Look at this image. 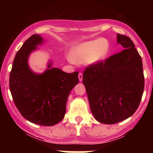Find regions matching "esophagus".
Segmentation results:
<instances>
[{"instance_id": "1", "label": "esophagus", "mask_w": 153, "mask_h": 153, "mask_svg": "<svg viewBox=\"0 0 153 153\" xmlns=\"http://www.w3.org/2000/svg\"><path fill=\"white\" fill-rule=\"evenodd\" d=\"M78 79H79L80 81H82V79H83V74L81 73V72H80V73L78 74Z\"/></svg>"}]
</instances>
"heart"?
Listing matches in <instances>:
<instances>
[{
    "instance_id": "heart-1",
    "label": "heart",
    "mask_w": 153,
    "mask_h": 153,
    "mask_svg": "<svg viewBox=\"0 0 153 153\" xmlns=\"http://www.w3.org/2000/svg\"><path fill=\"white\" fill-rule=\"evenodd\" d=\"M109 52V45L104 38H97L75 46L72 49L70 58L73 62L94 65L104 61Z\"/></svg>"
}]
</instances>
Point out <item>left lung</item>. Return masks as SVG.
Instances as JSON below:
<instances>
[{"label": "left lung", "mask_w": 153, "mask_h": 153, "mask_svg": "<svg viewBox=\"0 0 153 153\" xmlns=\"http://www.w3.org/2000/svg\"><path fill=\"white\" fill-rule=\"evenodd\" d=\"M124 48L105 61L86 68L83 84L95 119L114 124L132 116L139 106L144 89L141 57L127 36L117 34Z\"/></svg>", "instance_id": "left-lung-1"}]
</instances>
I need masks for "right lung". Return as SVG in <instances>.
<instances>
[{
    "label": "right lung",
    "mask_w": 153,
    "mask_h": 153,
    "mask_svg": "<svg viewBox=\"0 0 153 153\" xmlns=\"http://www.w3.org/2000/svg\"><path fill=\"white\" fill-rule=\"evenodd\" d=\"M44 41L32 35L18 51L10 75V89L14 103L27 121L42 126H53L64 118L71 90L78 84V72L67 73L52 68L49 61L43 73L29 67V55Z\"/></svg>",
    "instance_id": "add662e5"
}]
</instances>
